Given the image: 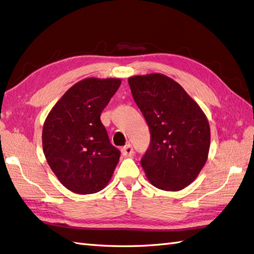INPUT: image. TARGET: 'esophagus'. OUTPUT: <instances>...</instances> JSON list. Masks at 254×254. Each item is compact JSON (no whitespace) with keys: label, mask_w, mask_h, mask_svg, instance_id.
Returning a JSON list of instances; mask_svg holds the SVG:
<instances>
[{"label":"esophagus","mask_w":254,"mask_h":254,"mask_svg":"<svg viewBox=\"0 0 254 254\" xmlns=\"http://www.w3.org/2000/svg\"><path fill=\"white\" fill-rule=\"evenodd\" d=\"M121 152L123 155H125V157H132L134 153V149L131 144H127L125 147H122Z\"/></svg>","instance_id":"1"}]
</instances>
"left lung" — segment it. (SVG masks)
I'll use <instances>...</instances> for the list:
<instances>
[{
    "label": "left lung",
    "mask_w": 254,
    "mask_h": 254,
    "mask_svg": "<svg viewBox=\"0 0 254 254\" xmlns=\"http://www.w3.org/2000/svg\"><path fill=\"white\" fill-rule=\"evenodd\" d=\"M128 84L150 131V144L140 160L146 176L161 190L184 189L207 161L210 127L206 116L170 77L134 76Z\"/></svg>",
    "instance_id": "1"
}]
</instances>
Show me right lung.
<instances>
[{"label":"right lung","mask_w":254,"mask_h":254,"mask_svg":"<svg viewBox=\"0 0 254 254\" xmlns=\"http://www.w3.org/2000/svg\"><path fill=\"white\" fill-rule=\"evenodd\" d=\"M120 84L115 78L77 82L45 121V157L60 183L71 192L101 191L118 164L120 151L110 142L101 114Z\"/></svg>","instance_id":"right-lung-1"}]
</instances>
